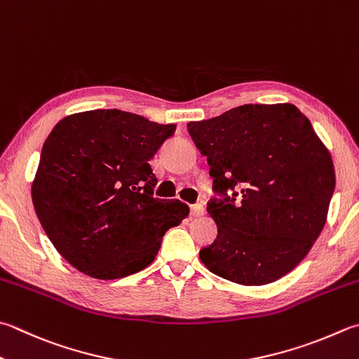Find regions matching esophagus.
<instances>
[{"mask_svg": "<svg viewBox=\"0 0 359 359\" xmlns=\"http://www.w3.org/2000/svg\"><path fill=\"white\" fill-rule=\"evenodd\" d=\"M191 214L194 217H200V215L205 214V206H203L201 203H195V205L191 206Z\"/></svg>", "mask_w": 359, "mask_h": 359, "instance_id": "34e87169", "label": "esophagus"}]
</instances>
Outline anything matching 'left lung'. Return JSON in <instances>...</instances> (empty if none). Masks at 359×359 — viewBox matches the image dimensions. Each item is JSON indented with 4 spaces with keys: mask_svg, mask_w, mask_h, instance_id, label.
Masks as SVG:
<instances>
[{
    "mask_svg": "<svg viewBox=\"0 0 359 359\" xmlns=\"http://www.w3.org/2000/svg\"><path fill=\"white\" fill-rule=\"evenodd\" d=\"M187 128L223 195L208 203L219 233L200 250L201 262L242 286L280 280L325 226L336 186L328 148L289 103L243 104ZM234 187L238 202L226 195Z\"/></svg>",
    "mask_w": 359,
    "mask_h": 359,
    "instance_id": "1",
    "label": "left lung"
}]
</instances>
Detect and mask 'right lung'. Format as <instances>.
Here are the masks:
<instances>
[{"label":"right lung","instance_id":"right-lung-1","mask_svg":"<svg viewBox=\"0 0 359 359\" xmlns=\"http://www.w3.org/2000/svg\"><path fill=\"white\" fill-rule=\"evenodd\" d=\"M175 130L118 109L72 114L53 128L31 197L70 266L117 280L154 261L167 229L189 215L186 203L153 197L158 180L150 159Z\"/></svg>","mask_w":359,"mask_h":359}]
</instances>
